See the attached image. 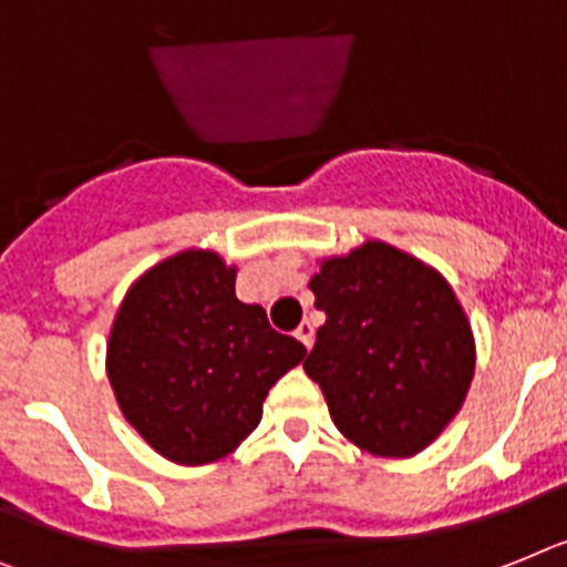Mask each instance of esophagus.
Listing matches in <instances>:
<instances>
[{
    "mask_svg": "<svg viewBox=\"0 0 567 567\" xmlns=\"http://www.w3.org/2000/svg\"><path fill=\"white\" fill-rule=\"evenodd\" d=\"M313 334H317V331H313V326L311 322H299V328H297V337L299 340H302V346H306V349H311L313 346Z\"/></svg>",
    "mask_w": 567,
    "mask_h": 567,
    "instance_id": "esophagus-1",
    "label": "esophagus"
}]
</instances>
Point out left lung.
<instances>
[{"mask_svg":"<svg viewBox=\"0 0 567 567\" xmlns=\"http://www.w3.org/2000/svg\"><path fill=\"white\" fill-rule=\"evenodd\" d=\"M311 291L326 326L302 365L337 430L365 453H421L453 421L475 369L453 288L423 261L369 241L322 261Z\"/></svg>","mask_w":567,"mask_h":567,"instance_id":"obj_1","label":"left lung"}]
</instances>
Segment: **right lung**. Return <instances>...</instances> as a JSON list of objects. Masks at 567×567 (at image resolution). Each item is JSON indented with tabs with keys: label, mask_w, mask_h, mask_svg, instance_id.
I'll use <instances>...</instances> for the list:
<instances>
[{
	"label": "right lung",
	"mask_w": 567,
	"mask_h": 567,
	"mask_svg": "<svg viewBox=\"0 0 567 567\" xmlns=\"http://www.w3.org/2000/svg\"><path fill=\"white\" fill-rule=\"evenodd\" d=\"M306 357L236 299V270L187 250L130 288L109 337V380L126 421L178 464H207L261 421L270 386Z\"/></svg>",
	"instance_id": "1"
}]
</instances>
